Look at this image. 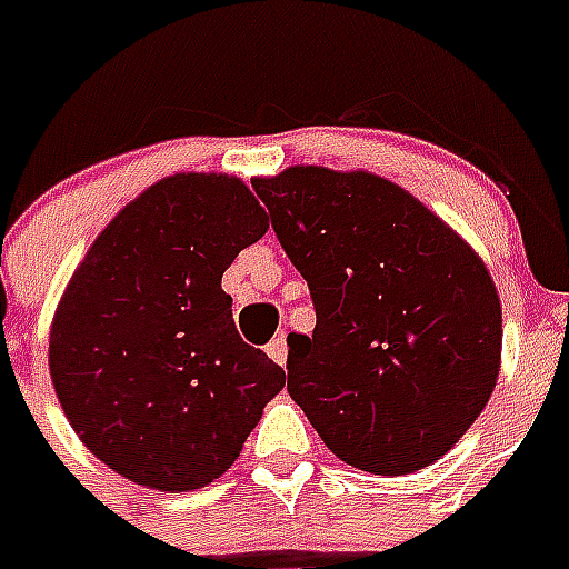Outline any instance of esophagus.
<instances>
[{"label":"esophagus","mask_w":569,"mask_h":569,"mask_svg":"<svg viewBox=\"0 0 569 569\" xmlns=\"http://www.w3.org/2000/svg\"><path fill=\"white\" fill-rule=\"evenodd\" d=\"M266 351H268V357L274 360V363L286 366V357H289V346H286V337H283V333H277V337L271 339V342H268Z\"/></svg>","instance_id":"esophagus-1"}]
</instances>
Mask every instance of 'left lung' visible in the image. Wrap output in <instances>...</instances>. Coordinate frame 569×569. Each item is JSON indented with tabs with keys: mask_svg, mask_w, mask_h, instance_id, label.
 Masks as SVG:
<instances>
[{
	"mask_svg": "<svg viewBox=\"0 0 569 569\" xmlns=\"http://www.w3.org/2000/svg\"><path fill=\"white\" fill-rule=\"evenodd\" d=\"M310 286L289 396L333 455L375 476L440 460L490 401L502 307L478 253L401 186L298 164L253 180Z\"/></svg>",
	"mask_w": 569,
	"mask_h": 569,
	"instance_id": "left-lung-1",
	"label": "left lung"
}]
</instances>
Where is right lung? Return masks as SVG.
<instances>
[{
	"label": "right lung",
	"instance_id": "1",
	"mask_svg": "<svg viewBox=\"0 0 569 569\" xmlns=\"http://www.w3.org/2000/svg\"><path fill=\"white\" fill-rule=\"evenodd\" d=\"M266 230L241 180L173 173L120 209L70 277L49 330L52 387L79 440L129 481L206 487L286 387L241 342L221 289Z\"/></svg>",
	"mask_w": 569,
	"mask_h": 569
}]
</instances>
